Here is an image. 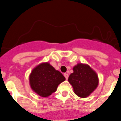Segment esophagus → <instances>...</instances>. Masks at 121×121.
<instances>
[{"instance_id": "obj_1", "label": "esophagus", "mask_w": 121, "mask_h": 121, "mask_svg": "<svg viewBox=\"0 0 121 121\" xmlns=\"http://www.w3.org/2000/svg\"><path fill=\"white\" fill-rule=\"evenodd\" d=\"M64 76H65V79H68V74H67V73H65L64 74Z\"/></svg>"}]
</instances>
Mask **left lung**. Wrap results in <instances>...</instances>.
<instances>
[{"instance_id": "left-lung-1", "label": "left lung", "mask_w": 121, "mask_h": 121, "mask_svg": "<svg viewBox=\"0 0 121 121\" xmlns=\"http://www.w3.org/2000/svg\"><path fill=\"white\" fill-rule=\"evenodd\" d=\"M73 73L68 77L74 93L82 98L89 96L98 87L99 78L96 71L88 64L79 63L73 68Z\"/></svg>"}]
</instances>
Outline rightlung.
I'll return each instance as SVG.
<instances>
[{"label": "right lung", "mask_w": 121, "mask_h": 121, "mask_svg": "<svg viewBox=\"0 0 121 121\" xmlns=\"http://www.w3.org/2000/svg\"><path fill=\"white\" fill-rule=\"evenodd\" d=\"M65 80V78L62 74L48 62L37 65L29 76L31 88L42 98H48L55 92L58 85Z\"/></svg>", "instance_id": "1"}]
</instances>
